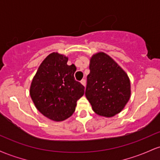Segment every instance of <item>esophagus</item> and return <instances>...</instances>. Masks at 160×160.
<instances>
[{"label":"esophagus","mask_w":160,"mask_h":160,"mask_svg":"<svg viewBox=\"0 0 160 160\" xmlns=\"http://www.w3.org/2000/svg\"><path fill=\"white\" fill-rule=\"evenodd\" d=\"M80 82H81L82 85H83L84 86H86V80H85V79H82L81 81H80Z\"/></svg>","instance_id":"obj_1"}]
</instances>
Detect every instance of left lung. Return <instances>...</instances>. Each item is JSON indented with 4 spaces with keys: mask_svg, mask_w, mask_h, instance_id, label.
<instances>
[{
    "mask_svg": "<svg viewBox=\"0 0 160 160\" xmlns=\"http://www.w3.org/2000/svg\"><path fill=\"white\" fill-rule=\"evenodd\" d=\"M89 70L85 95L93 111L105 117L120 113L131 95V84L127 74L103 52L91 57Z\"/></svg>",
    "mask_w": 160,
    "mask_h": 160,
    "instance_id": "8db88e82",
    "label": "left lung"
}]
</instances>
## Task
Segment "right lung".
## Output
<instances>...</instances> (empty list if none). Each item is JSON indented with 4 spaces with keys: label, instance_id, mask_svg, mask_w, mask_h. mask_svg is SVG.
I'll use <instances>...</instances> for the list:
<instances>
[{
    "label": "right lung",
    "instance_id": "add662e5",
    "mask_svg": "<svg viewBox=\"0 0 160 160\" xmlns=\"http://www.w3.org/2000/svg\"><path fill=\"white\" fill-rule=\"evenodd\" d=\"M68 58L52 52L40 64L30 86V95L37 109L49 120L60 122L74 113L77 102L85 87L75 80L74 65Z\"/></svg>",
    "mask_w": 160,
    "mask_h": 160
}]
</instances>
